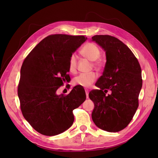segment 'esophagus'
Segmentation results:
<instances>
[{
	"label": "esophagus",
	"mask_w": 158,
	"mask_h": 158,
	"mask_svg": "<svg viewBox=\"0 0 158 158\" xmlns=\"http://www.w3.org/2000/svg\"><path fill=\"white\" fill-rule=\"evenodd\" d=\"M85 94H86V98H88L89 96H88V94H89V91L88 89H85Z\"/></svg>",
	"instance_id": "obj_1"
}]
</instances>
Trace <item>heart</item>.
<instances>
[{
  "label": "heart",
  "instance_id": "1",
  "mask_svg": "<svg viewBox=\"0 0 158 158\" xmlns=\"http://www.w3.org/2000/svg\"><path fill=\"white\" fill-rule=\"evenodd\" d=\"M80 53L85 58L91 61H95V66H101V61L98 60L101 55V51L99 47L92 43L85 44L80 51ZM77 69V57L75 54H73L69 59V69L70 73H75ZM97 78V75L94 73L89 74H80L74 78V85L88 88L92 85Z\"/></svg>",
  "mask_w": 158,
  "mask_h": 158
}]
</instances>
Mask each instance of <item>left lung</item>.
Masks as SVG:
<instances>
[{"label":"left lung","mask_w":158,"mask_h":158,"mask_svg":"<svg viewBox=\"0 0 158 158\" xmlns=\"http://www.w3.org/2000/svg\"><path fill=\"white\" fill-rule=\"evenodd\" d=\"M106 51L103 75L95 85L99 89L89 93L94 103L92 118L99 128L110 132L126 128L138 107L142 86V70L131 50L117 38L108 35L92 37ZM108 90L111 94L106 95Z\"/></svg>","instance_id":"obj_1"}]
</instances>
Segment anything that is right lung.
I'll return each mask as SVG.
<instances>
[{
    "mask_svg": "<svg viewBox=\"0 0 158 158\" xmlns=\"http://www.w3.org/2000/svg\"><path fill=\"white\" fill-rule=\"evenodd\" d=\"M87 40L84 35L54 34L41 41L23 60L18 95L23 117L45 136L64 132L73 124V111L86 99L76 85L64 95L56 90L70 78V56Z\"/></svg>",
    "mask_w": 158,
    "mask_h": 158,
    "instance_id": "right-lung-1",
    "label": "right lung"
}]
</instances>
